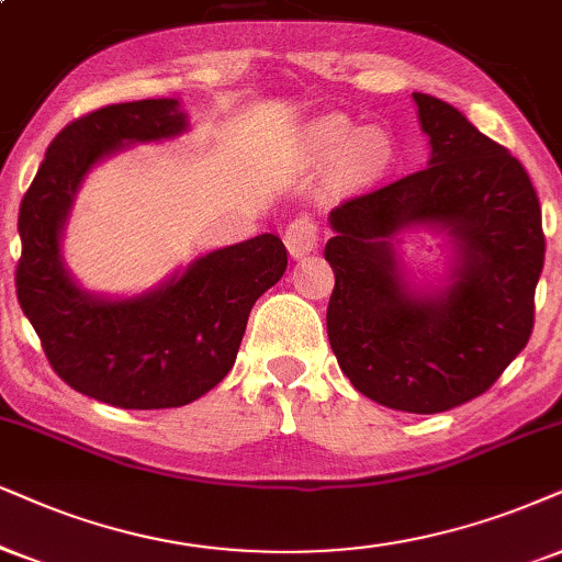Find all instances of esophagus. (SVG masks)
Returning <instances> with one entry per match:
<instances>
[{"mask_svg":"<svg viewBox=\"0 0 562 562\" xmlns=\"http://www.w3.org/2000/svg\"><path fill=\"white\" fill-rule=\"evenodd\" d=\"M285 246L293 259L311 254L318 246V225L311 217H295L285 231Z\"/></svg>","mask_w":562,"mask_h":562,"instance_id":"obj_1","label":"esophagus"}]
</instances>
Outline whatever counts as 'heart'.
Wrapping results in <instances>:
<instances>
[{
    "instance_id": "heart-1",
    "label": "heart",
    "mask_w": 562,
    "mask_h": 562,
    "mask_svg": "<svg viewBox=\"0 0 562 562\" xmlns=\"http://www.w3.org/2000/svg\"><path fill=\"white\" fill-rule=\"evenodd\" d=\"M308 150L318 162H342L352 181H371L392 166L394 142L383 130H366L345 116H324L308 130Z\"/></svg>"
}]
</instances>
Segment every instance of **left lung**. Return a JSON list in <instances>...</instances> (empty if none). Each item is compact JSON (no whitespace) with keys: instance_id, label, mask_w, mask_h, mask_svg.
Wrapping results in <instances>:
<instances>
[{"instance_id":"left-lung-1","label":"left lung","mask_w":562,"mask_h":562,"mask_svg":"<svg viewBox=\"0 0 562 562\" xmlns=\"http://www.w3.org/2000/svg\"><path fill=\"white\" fill-rule=\"evenodd\" d=\"M412 98L430 139L428 166L329 212L326 334L360 394L432 415L485 394L527 347L544 233L521 162L453 105ZM407 229L450 240L438 286H417L395 254Z\"/></svg>"}]
</instances>
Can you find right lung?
Wrapping results in <instances>:
<instances>
[{
    "mask_svg": "<svg viewBox=\"0 0 562 562\" xmlns=\"http://www.w3.org/2000/svg\"><path fill=\"white\" fill-rule=\"evenodd\" d=\"M187 130L176 98L92 111L56 134L20 204V308L61 381L122 409L183 407L215 389L236 363L254 303L288 267L285 244L261 233L196 257L137 295H101L75 280L61 238L90 170Z\"/></svg>",
    "mask_w": 562,
    "mask_h": 562,
    "instance_id": "1",
    "label": "right lung"
}]
</instances>
